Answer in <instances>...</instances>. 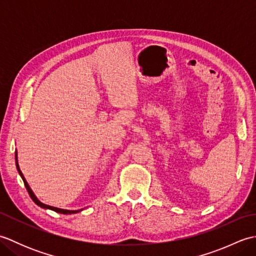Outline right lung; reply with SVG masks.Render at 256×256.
Here are the masks:
<instances>
[{"instance_id":"1","label":"right lung","mask_w":256,"mask_h":256,"mask_svg":"<svg viewBox=\"0 0 256 256\" xmlns=\"http://www.w3.org/2000/svg\"><path fill=\"white\" fill-rule=\"evenodd\" d=\"M15 160H16V168H18V174L20 175L22 179H23V182H24V184H25V187H26V189H27V192H28V194H30V198L32 199V201H34V202H35L37 206H42V208H44V209H50V210H52V211H56V212H58V214H77V212H79V211L82 210V209H80V210H66V209H59V208H56V206H48V204H45L40 202V201L38 200L36 196L34 194V192H32V190L30 189V184H27L25 177L23 176V174H22V172H20V170L18 162V152H15Z\"/></svg>"}]
</instances>
